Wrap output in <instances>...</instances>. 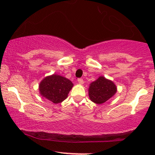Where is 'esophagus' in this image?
Returning <instances> with one entry per match:
<instances>
[{
	"mask_svg": "<svg viewBox=\"0 0 155 155\" xmlns=\"http://www.w3.org/2000/svg\"><path fill=\"white\" fill-rule=\"evenodd\" d=\"M78 82H79V84H83L84 80L82 79H78Z\"/></svg>",
	"mask_w": 155,
	"mask_h": 155,
	"instance_id": "1",
	"label": "esophagus"
}]
</instances>
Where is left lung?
I'll return each instance as SVG.
<instances>
[{"label":"left lung","mask_w":155,"mask_h":155,"mask_svg":"<svg viewBox=\"0 0 155 155\" xmlns=\"http://www.w3.org/2000/svg\"><path fill=\"white\" fill-rule=\"evenodd\" d=\"M117 86L111 80L100 76L90 84L88 93L90 99L96 104H102L116 94Z\"/></svg>","instance_id":"obj_1"}]
</instances>
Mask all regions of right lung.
I'll return each instance as SVG.
<instances>
[{
    "label": "right lung",
    "mask_w": 155,
    "mask_h": 155,
    "mask_svg": "<svg viewBox=\"0 0 155 155\" xmlns=\"http://www.w3.org/2000/svg\"><path fill=\"white\" fill-rule=\"evenodd\" d=\"M74 84L67 78L58 74L46 76L38 86L39 93L54 104H60L67 98Z\"/></svg>",
    "instance_id": "obj_1"
}]
</instances>
